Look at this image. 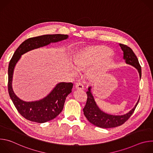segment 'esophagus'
I'll use <instances>...</instances> for the list:
<instances>
[{
  "mask_svg": "<svg viewBox=\"0 0 153 153\" xmlns=\"http://www.w3.org/2000/svg\"><path fill=\"white\" fill-rule=\"evenodd\" d=\"M75 87H76V88H77L78 90H83V85H82V83H80L79 82L76 83Z\"/></svg>",
  "mask_w": 153,
  "mask_h": 153,
  "instance_id": "esophagus-1",
  "label": "esophagus"
}]
</instances>
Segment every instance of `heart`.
Returning <instances> with one entry per match:
<instances>
[{"instance_id":"b5f03b06","label":"heart","mask_w":153,"mask_h":153,"mask_svg":"<svg viewBox=\"0 0 153 153\" xmlns=\"http://www.w3.org/2000/svg\"><path fill=\"white\" fill-rule=\"evenodd\" d=\"M109 50L106 48H90L79 52L74 59V63L76 68L83 70L98 63L97 67L90 71L91 74H96L105 71L110 58L108 56Z\"/></svg>"}]
</instances>
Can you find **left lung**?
I'll return each instance as SVG.
<instances>
[{
    "label": "left lung",
    "mask_w": 153,
    "mask_h": 153,
    "mask_svg": "<svg viewBox=\"0 0 153 153\" xmlns=\"http://www.w3.org/2000/svg\"><path fill=\"white\" fill-rule=\"evenodd\" d=\"M119 45L123 52V59L125 60L126 63L135 67L139 73L140 78H141V67L133 51L127 45L121 43ZM86 94L87 100L83 109L84 115L90 123L103 128H114L123 124L134 113L140 99L139 97L134 107L126 114L123 115H111L103 112L98 107L91 92V86L88 87Z\"/></svg>",
    "instance_id": "left-lung-1"
}]
</instances>
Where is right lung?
I'll list each match as a JSON object with an SVG mask.
<instances>
[{
    "mask_svg": "<svg viewBox=\"0 0 153 153\" xmlns=\"http://www.w3.org/2000/svg\"><path fill=\"white\" fill-rule=\"evenodd\" d=\"M68 38V35L60 34L29 38L22 43L14 52L8 66V89L10 97L17 110L25 119L31 122L45 123L56 117L62 111L65 99L71 93L73 84L71 82H60L45 97L36 101H24L15 94L12 88L13 73L16 63L22 55L30 51Z\"/></svg>",
    "mask_w": 153,
    "mask_h": 153,
    "instance_id": "right-lung-1",
    "label": "right lung"
}]
</instances>
